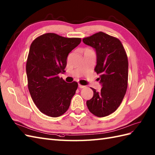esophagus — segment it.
Instances as JSON below:
<instances>
[{"label":"esophagus","mask_w":155,"mask_h":155,"mask_svg":"<svg viewBox=\"0 0 155 155\" xmlns=\"http://www.w3.org/2000/svg\"><path fill=\"white\" fill-rule=\"evenodd\" d=\"M78 87L80 88H84V87H85V86H84V85H82V84H78Z\"/></svg>","instance_id":"obj_1"}]
</instances>
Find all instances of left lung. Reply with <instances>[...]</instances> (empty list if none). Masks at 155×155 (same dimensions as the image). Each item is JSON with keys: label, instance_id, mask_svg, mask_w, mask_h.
<instances>
[{"label": "left lung", "instance_id": "left-lung-1", "mask_svg": "<svg viewBox=\"0 0 155 155\" xmlns=\"http://www.w3.org/2000/svg\"><path fill=\"white\" fill-rule=\"evenodd\" d=\"M82 41L96 53L94 71L102 88L100 92L92 88L93 97L86 101L89 111L102 117L109 116L120 106L127 88L128 60L121 41L116 38L100 31Z\"/></svg>", "mask_w": 155, "mask_h": 155}]
</instances>
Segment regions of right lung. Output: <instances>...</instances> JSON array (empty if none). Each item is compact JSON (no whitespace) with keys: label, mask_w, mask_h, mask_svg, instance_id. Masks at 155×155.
I'll use <instances>...</instances> for the list:
<instances>
[{"label":"right lung","mask_w":155,"mask_h":155,"mask_svg":"<svg viewBox=\"0 0 155 155\" xmlns=\"http://www.w3.org/2000/svg\"><path fill=\"white\" fill-rule=\"evenodd\" d=\"M81 41L48 33L31 43L26 62L28 86L35 106L47 116L59 117L69 109L78 83H67L58 74L64 72L68 55Z\"/></svg>","instance_id":"add662e5"}]
</instances>
